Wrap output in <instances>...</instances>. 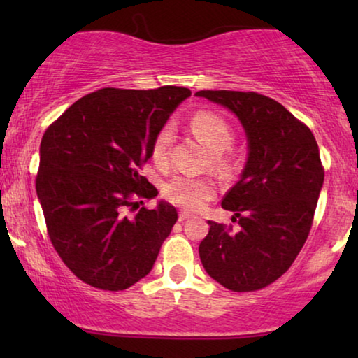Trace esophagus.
<instances>
[{"mask_svg": "<svg viewBox=\"0 0 358 358\" xmlns=\"http://www.w3.org/2000/svg\"><path fill=\"white\" fill-rule=\"evenodd\" d=\"M192 215H190L189 212H180L179 213V222H184V220H189Z\"/></svg>", "mask_w": 358, "mask_h": 358, "instance_id": "obj_1", "label": "esophagus"}]
</instances>
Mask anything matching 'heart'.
Here are the masks:
<instances>
[{
	"instance_id": "b5f03b06",
	"label": "heart",
	"mask_w": 358,
	"mask_h": 358,
	"mask_svg": "<svg viewBox=\"0 0 358 358\" xmlns=\"http://www.w3.org/2000/svg\"><path fill=\"white\" fill-rule=\"evenodd\" d=\"M190 130L207 148L212 151V164L218 171H229L233 168V156L224 153L233 143L234 134L227 119L212 110H200L190 119ZM171 143V129L163 127L155 135L151 143V158L155 163L163 164L168 159ZM164 197L176 207L189 212H199L215 197V184L210 179L176 176L164 184Z\"/></svg>"
}]
</instances>
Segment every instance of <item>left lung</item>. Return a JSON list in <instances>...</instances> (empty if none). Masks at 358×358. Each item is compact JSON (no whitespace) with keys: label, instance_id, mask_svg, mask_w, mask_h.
I'll list each match as a JSON object with an SVG mask.
<instances>
[{"label":"left lung","instance_id":"8db88e82","mask_svg":"<svg viewBox=\"0 0 358 358\" xmlns=\"http://www.w3.org/2000/svg\"><path fill=\"white\" fill-rule=\"evenodd\" d=\"M195 94L234 112L249 141L241 179L222 200L239 229L208 222L200 261L228 290H261L290 268L310 234L324 182L320 148L311 130L271 97L224 90Z\"/></svg>","mask_w":358,"mask_h":358}]
</instances>
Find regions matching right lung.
<instances>
[{"instance_id":"right-lung-1","label":"right lung","mask_w":358,"mask_h":358,"mask_svg":"<svg viewBox=\"0 0 358 358\" xmlns=\"http://www.w3.org/2000/svg\"><path fill=\"white\" fill-rule=\"evenodd\" d=\"M192 92L104 87L68 107L41 141L37 197L65 266L99 290H125L148 275L178 212L145 200L158 189L140 174L171 112Z\"/></svg>"}]
</instances>
